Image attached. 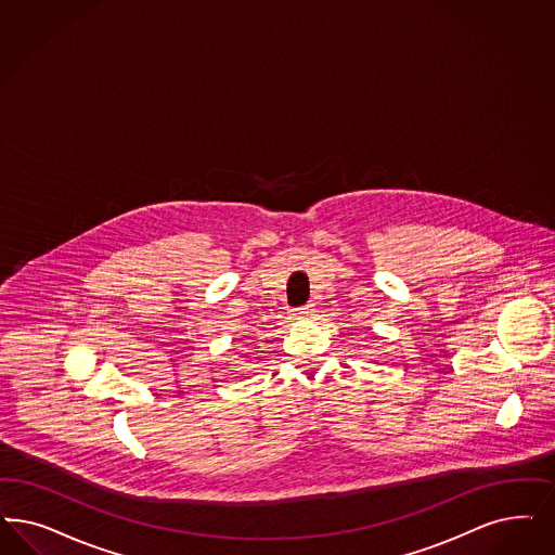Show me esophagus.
<instances>
[{"mask_svg":"<svg viewBox=\"0 0 555 555\" xmlns=\"http://www.w3.org/2000/svg\"><path fill=\"white\" fill-rule=\"evenodd\" d=\"M313 313H315L313 306H304L299 307V309H295V315H299V318H311Z\"/></svg>","mask_w":555,"mask_h":555,"instance_id":"obj_1","label":"esophagus"}]
</instances>
